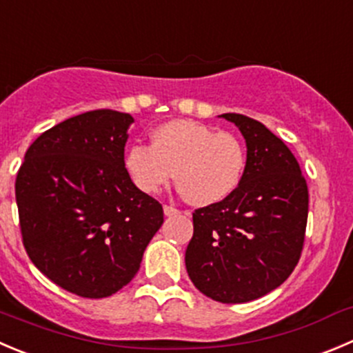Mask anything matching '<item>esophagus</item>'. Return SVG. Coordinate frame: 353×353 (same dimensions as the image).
Wrapping results in <instances>:
<instances>
[{
    "label": "esophagus",
    "mask_w": 353,
    "mask_h": 353,
    "mask_svg": "<svg viewBox=\"0 0 353 353\" xmlns=\"http://www.w3.org/2000/svg\"><path fill=\"white\" fill-rule=\"evenodd\" d=\"M163 214H165L167 217H172V215L179 214V210H177L176 207H172V205H163Z\"/></svg>",
    "instance_id": "esophagus-1"
}]
</instances>
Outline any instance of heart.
Here are the masks:
<instances>
[{"instance_id":"1","label":"heart","mask_w":353,"mask_h":353,"mask_svg":"<svg viewBox=\"0 0 353 353\" xmlns=\"http://www.w3.org/2000/svg\"><path fill=\"white\" fill-rule=\"evenodd\" d=\"M124 165L132 183L148 194L169 186L176 170L183 196L207 207L238 190L246 169V150L232 132L176 119L152 132V146H131Z\"/></svg>"}]
</instances>
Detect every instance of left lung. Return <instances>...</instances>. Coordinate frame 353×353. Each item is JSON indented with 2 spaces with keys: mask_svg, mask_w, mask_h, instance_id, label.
Here are the masks:
<instances>
[{
  "mask_svg": "<svg viewBox=\"0 0 353 353\" xmlns=\"http://www.w3.org/2000/svg\"><path fill=\"white\" fill-rule=\"evenodd\" d=\"M246 141L238 190L193 214L186 269L203 295L245 303L281 286L302 255L309 191L295 155L262 122L222 114Z\"/></svg>",
  "mask_w": 353,
  "mask_h": 353,
  "instance_id": "left-lung-1",
  "label": "left lung"
}]
</instances>
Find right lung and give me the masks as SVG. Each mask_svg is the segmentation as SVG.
Here are the masks:
<instances>
[{"instance_id": "add662e5", "label": "right lung", "mask_w": 353, "mask_h": 353, "mask_svg": "<svg viewBox=\"0 0 353 353\" xmlns=\"http://www.w3.org/2000/svg\"><path fill=\"white\" fill-rule=\"evenodd\" d=\"M132 122L115 110L67 119L29 146L17 174L27 255L54 285L84 299L124 288L163 222L162 205L125 170Z\"/></svg>"}]
</instances>
